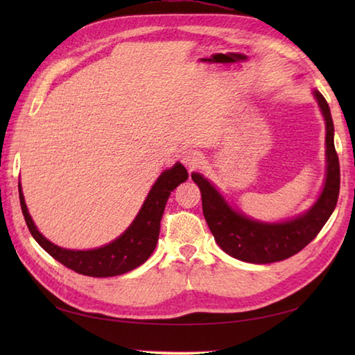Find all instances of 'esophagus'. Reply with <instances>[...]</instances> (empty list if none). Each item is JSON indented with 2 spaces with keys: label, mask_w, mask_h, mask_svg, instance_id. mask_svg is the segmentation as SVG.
<instances>
[{
  "label": "esophagus",
  "mask_w": 355,
  "mask_h": 355,
  "mask_svg": "<svg viewBox=\"0 0 355 355\" xmlns=\"http://www.w3.org/2000/svg\"><path fill=\"white\" fill-rule=\"evenodd\" d=\"M182 163L189 171H193V169H197L198 166L202 163V155L195 149H186L182 153Z\"/></svg>",
  "instance_id": "esophagus-1"
}]
</instances>
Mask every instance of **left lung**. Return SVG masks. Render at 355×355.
I'll use <instances>...</instances> for the list:
<instances>
[{
	"label": "left lung",
	"instance_id": "8db88e82",
	"mask_svg": "<svg viewBox=\"0 0 355 355\" xmlns=\"http://www.w3.org/2000/svg\"><path fill=\"white\" fill-rule=\"evenodd\" d=\"M327 122V182L318 202L302 216L281 224L252 221L227 206L215 187L200 173H192L202 200V214L215 241L233 258L270 263L291 258L318 236L336 209L340 191V164L334 148V125L328 102L319 92L314 93Z\"/></svg>",
	"mask_w": 355,
	"mask_h": 355
}]
</instances>
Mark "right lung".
<instances>
[{
    "instance_id": "obj_1",
    "label": "right lung",
    "mask_w": 355,
    "mask_h": 355,
    "mask_svg": "<svg viewBox=\"0 0 355 355\" xmlns=\"http://www.w3.org/2000/svg\"><path fill=\"white\" fill-rule=\"evenodd\" d=\"M186 180L187 171L183 164L177 163L169 171H164L158 177L153 189H150L137 218L123 235L112 241L108 245L87 252L65 250V248L51 244L50 241L45 239L37 232L32 218L27 212L24 197H22L21 192V184H18L19 202L30 233L36 239V243L50 256L79 275L108 277L123 275L137 268L153 254L158 241V233H160V221L166 202L171 197V192Z\"/></svg>"
}]
</instances>
